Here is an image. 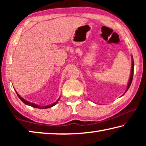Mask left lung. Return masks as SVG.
<instances>
[{
	"mask_svg": "<svg viewBox=\"0 0 146 146\" xmlns=\"http://www.w3.org/2000/svg\"><path fill=\"white\" fill-rule=\"evenodd\" d=\"M133 71H134V62H133V56H132V66H131V75H130V78H129V82H128V84H127V90L125 91V92L128 90V89L130 87L131 84V82H132V80H133ZM125 92L123 94V95H124L125 93Z\"/></svg>",
	"mask_w": 146,
	"mask_h": 146,
	"instance_id": "left-lung-1",
	"label": "left lung"
}]
</instances>
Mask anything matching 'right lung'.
<instances>
[{
	"label": "right lung",
	"mask_w": 146,
	"mask_h": 146,
	"mask_svg": "<svg viewBox=\"0 0 146 146\" xmlns=\"http://www.w3.org/2000/svg\"><path fill=\"white\" fill-rule=\"evenodd\" d=\"M17 93V92H16ZM17 96H18L19 97V98H20V99H21L22 101H23V102L25 104H26V105H28V106H32V107H33V108H39V109H46V108H51V107H53V106H55L56 103H57L58 102V100H59V99H60V98H58V99L56 100V102H54L53 104H52L51 105H49V106H38V105H36V104H34V103H31V102H28V101H27V100H24V98L22 97H21V96H20L18 93H17Z\"/></svg>",
	"instance_id": "obj_1"
}]
</instances>
